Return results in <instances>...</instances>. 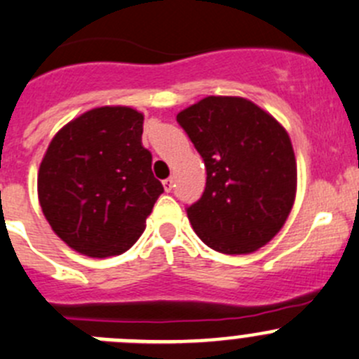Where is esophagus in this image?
<instances>
[{
    "mask_svg": "<svg viewBox=\"0 0 359 359\" xmlns=\"http://www.w3.org/2000/svg\"><path fill=\"white\" fill-rule=\"evenodd\" d=\"M163 187H165L166 193H170V191L173 189V179H165V180H163Z\"/></svg>",
    "mask_w": 359,
    "mask_h": 359,
    "instance_id": "obj_1",
    "label": "esophagus"
}]
</instances>
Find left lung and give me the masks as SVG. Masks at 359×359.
<instances>
[{
	"label": "left lung",
	"mask_w": 359,
	"mask_h": 359,
	"mask_svg": "<svg viewBox=\"0 0 359 359\" xmlns=\"http://www.w3.org/2000/svg\"><path fill=\"white\" fill-rule=\"evenodd\" d=\"M207 168L200 200L187 207L210 249L250 254L286 222L297 194V159L287 131L238 96H207L177 114Z\"/></svg>",
	"instance_id": "1"
}]
</instances>
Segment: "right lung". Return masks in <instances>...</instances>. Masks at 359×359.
Here are the masks:
<instances>
[{
    "label": "right lung",
    "instance_id": "add662e5",
    "mask_svg": "<svg viewBox=\"0 0 359 359\" xmlns=\"http://www.w3.org/2000/svg\"><path fill=\"white\" fill-rule=\"evenodd\" d=\"M144 116L100 107L55 133L38 170V200L55 235L73 250L109 257L130 249L163 186L142 145Z\"/></svg>",
    "mask_w": 359,
    "mask_h": 359
}]
</instances>
